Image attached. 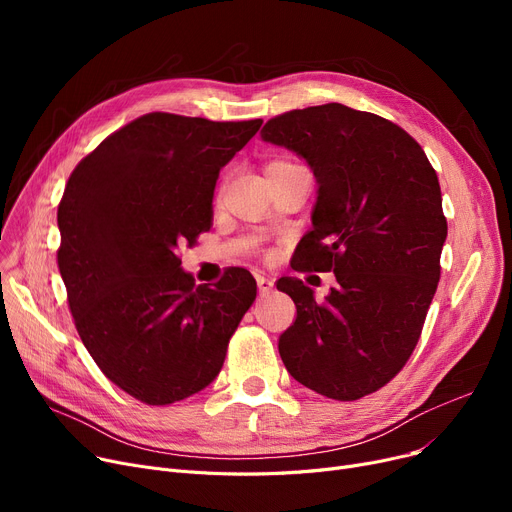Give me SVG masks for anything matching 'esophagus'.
<instances>
[{"label":"esophagus","mask_w":512,"mask_h":512,"mask_svg":"<svg viewBox=\"0 0 512 512\" xmlns=\"http://www.w3.org/2000/svg\"><path fill=\"white\" fill-rule=\"evenodd\" d=\"M257 288H259L261 294H267V292H272L274 282L270 278H265V276H257Z\"/></svg>","instance_id":"34e87169"}]
</instances>
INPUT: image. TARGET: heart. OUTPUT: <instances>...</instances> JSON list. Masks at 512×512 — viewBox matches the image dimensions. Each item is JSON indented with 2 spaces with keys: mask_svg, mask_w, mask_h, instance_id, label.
Instances as JSON below:
<instances>
[{
  "mask_svg": "<svg viewBox=\"0 0 512 512\" xmlns=\"http://www.w3.org/2000/svg\"><path fill=\"white\" fill-rule=\"evenodd\" d=\"M303 166L299 164H292V161H284V159H274L270 164L265 166V174H272V172H292V170H301Z\"/></svg>",
  "mask_w": 512,
  "mask_h": 512,
  "instance_id": "b5f03b06",
  "label": "heart"
}]
</instances>
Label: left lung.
<instances>
[{
    "label": "left lung",
    "instance_id": "1",
    "mask_svg": "<svg viewBox=\"0 0 512 512\" xmlns=\"http://www.w3.org/2000/svg\"><path fill=\"white\" fill-rule=\"evenodd\" d=\"M261 139L307 159L319 193L301 270L334 272L324 303L282 278L297 319L278 351L294 380L334 400L386 386L419 342L448 224L436 170L398 124L342 103L267 120Z\"/></svg>",
    "mask_w": 512,
    "mask_h": 512
}]
</instances>
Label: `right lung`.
I'll list each match as a JSON object with an SVG mask.
<instances>
[{
	"mask_svg": "<svg viewBox=\"0 0 512 512\" xmlns=\"http://www.w3.org/2000/svg\"><path fill=\"white\" fill-rule=\"evenodd\" d=\"M261 122L151 112L103 139L66 182L58 267L76 332L105 378L145 405L209 386L257 297L242 267L195 286L178 249L209 230L215 180Z\"/></svg>",
	"mask_w": 512,
	"mask_h": 512,
	"instance_id": "right-lung-1",
	"label": "right lung"
}]
</instances>
